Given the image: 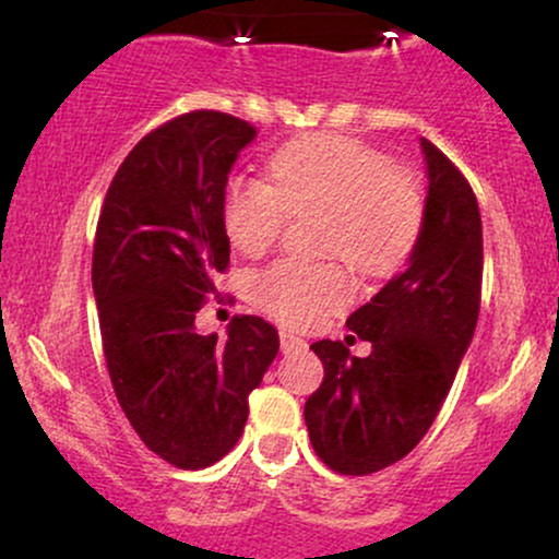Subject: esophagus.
Segmentation results:
<instances>
[{"mask_svg":"<svg viewBox=\"0 0 559 559\" xmlns=\"http://www.w3.org/2000/svg\"><path fill=\"white\" fill-rule=\"evenodd\" d=\"M302 346H306V342H302L300 336H295V333H289V331H280V349L282 352L289 354V352L302 349Z\"/></svg>","mask_w":559,"mask_h":559,"instance_id":"obj_1","label":"esophagus"}]
</instances>
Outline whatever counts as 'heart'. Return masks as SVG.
I'll return each mask as SVG.
<instances>
[{"instance_id":"1","label":"heart","mask_w":559,"mask_h":559,"mask_svg":"<svg viewBox=\"0 0 559 559\" xmlns=\"http://www.w3.org/2000/svg\"><path fill=\"white\" fill-rule=\"evenodd\" d=\"M321 213L318 251L342 257L367 277H385L411 257L424 228V194L380 151L346 135L318 133L280 148L270 182L234 177L223 194V226L238 251L257 257L277 241L289 215ZM257 300L277 321L310 329L352 297L338 262L280 259L257 277Z\"/></svg>"}]
</instances>
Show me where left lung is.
Segmentation results:
<instances>
[{"label":"left lung","instance_id":"8db88e82","mask_svg":"<svg viewBox=\"0 0 559 559\" xmlns=\"http://www.w3.org/2000/svg\"><path fill=\"white\" fill-rule=\"evenodd\" d=\"M429 169L424 228L408 264L346 329L372 354L316 342L323 382L306 403L316 454L338 475H372L426 437L452 388L480 313L483 221L469 182L421 138Z\"/></svg>","mask_w":559,"mask_h":559}]
</instances>
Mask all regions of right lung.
Here are the masks:
<instances>
[{
    "mask_svg": "<svg viewBox=\"0 0 559 559\" xmlns=\"http://www.w3.org/2000/svg\"><path fill=\"white\" fill-rule=\"evenodd\" d=\"M253 138L251 122L217 110L164 122L120 164L97 221L92 287L107 372L143 444L179 469L236 447L249 393L280 352L259 316H234L226 342L194 331L228 270L223 194Z\"/></svg>",
    "mask_w": 559,
    "mask_h": 559,
    "instance_id": "obj_1",
    "label": "right lung"
}]
</instances>
